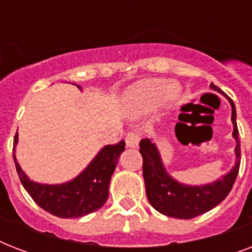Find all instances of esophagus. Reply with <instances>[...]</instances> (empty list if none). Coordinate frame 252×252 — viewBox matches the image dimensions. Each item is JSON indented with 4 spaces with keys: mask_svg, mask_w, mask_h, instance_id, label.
Masks as SVG:
<instances>
[{
    "mask_svg": "<svg viewBox=\"0 0 252 252\" xmlns=\"http://www.w3.org/2000/svg\"><path fill=\"white\" fill-rule=\"evenodd\" d=\"M140 142V134L137 132H129L126 137V145L128 148H136Z\"/></svg>",
    "mask_w": 252,
    "mask_h": 252,
    "instance_id": "1",
    "label": "esophagus"
}]
</instances>
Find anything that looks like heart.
<instances>
[{
  "label": "heart",
  "mask_w": 252,
  "mask_h": 252,
  "mask_svg": "<svg viewBox=\"0 0 252 252\" xmlns=\"http://www.w3.org/2000/svg\"><path fill=\"white\" fill-rule=\"evenodd\" d=\"M179 98V90L163 78H149L140 81L129 87L124 94L126 106L132 116L137 118L149 112L161 102L175 103Z\"/></svg>",
  "instance_id": "heart-1"
}]
</instances>
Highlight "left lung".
<instances>
[{
  "mask_svg": "<svg viewBox=\"0 0 252 252\" xmlns=\"http://www.w3.org/2000/svg\"><path fill=\"white\" fill-rule=\"evenodd\" d=\"M212 90L222 94L231 106V123H233V137L235 145V163L230 171L222 178L200 186L184 184L174 179L162 162L161 154L156 142L152 138L140 141V153L142 156V174L145 180L146 196L150 205L162 215L174 219L189 220L211 211L222 201L233 188L235 178L238 175L241 163V145L237 128V112L233 100L225 95L215 84L209 86Z\"/></svg>",
  "mask_w": 252,
  "mask_h": 252,
  "instance_id": "left-lung-1",
  "label": "left lung"
}]
</instances>
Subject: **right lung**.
Returning a JSON list of instances; mask_svg holds the SVG:
<instances>
[{
  "label": "right lung",
  "instance_id": "obj_1",
  "mask_svg": "<svg viewBox=\"0 0 252 252\" xmlns=\"http://www.w3.org/2000/svg\"><path fill=\"white\" fill-rule=\"evenodd\" d=\"M81 89V86H78ZM18 144V133L14 138V152ZM126 142L106 145L99 150L84 171L74 179L60 184H43L30 180L13 154L18 176L33 201L60 219H77L98 211L108 199L111 176L118 165Z\"/></svg>",
  "mask_w": 252,
  "mask_h": 252
}]
</instances>
